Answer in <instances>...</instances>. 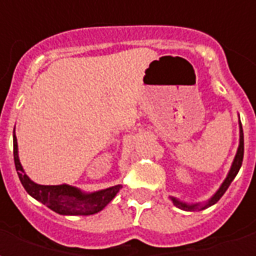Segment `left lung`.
Wrapping results in <instances>:
<instances>
[{
    "label": "left lung",
    "instance_id": "1",
    "mask_svg": "<svg viewBox=\"0 0 256 256\" xmlns=\"http://www.w3.org/2000/svg\"><path fill=\"white\" fill-rule=\"evenodd\" d=\"M242 156H244V134H242V122H240V140H238V148H237V154L234 156V160L232 163V167L229 172H228V176H226L225 181L220 184V189L216 190V192L211 196V198L206 202V203H194V204H189V203H185V202H181V200H178L177 198H172L170 196V198L172 200V203L176 207L181 210H185V211H196V210H204L210 207V206H212L215 204L218 200H220L222 196H224V193L226 192V189L229 188V185L232 184V181L234 180V177L237 176V172L240 170V167H242Z\"/></svg>",
    "mask_w": 256,
    "mask_h": 256
}]
</instances>
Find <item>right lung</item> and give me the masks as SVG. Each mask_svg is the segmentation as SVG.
<instances>
[{
	"mask_svg": "<svg viewBox=\"0 0 256 256\" xmlns=\"http://www.w3.org/2000/svg\"><path fill=\"white\" fill-rule=\"evenodd\" d=\"M14 159L16 172L22 185L32 198L45 204L48 208L60 215H93L106 207L116 196L122 185L101 189L97 192L86 193L80 189L63 184V185H40L31 181L22 167L19 160L18 140L14 130Z\"/></svg>",
	"mask_w": 256,
	"mask_h": 256,
	"instance_id": "1",
	"label": "right lung"
}]
</instances>
